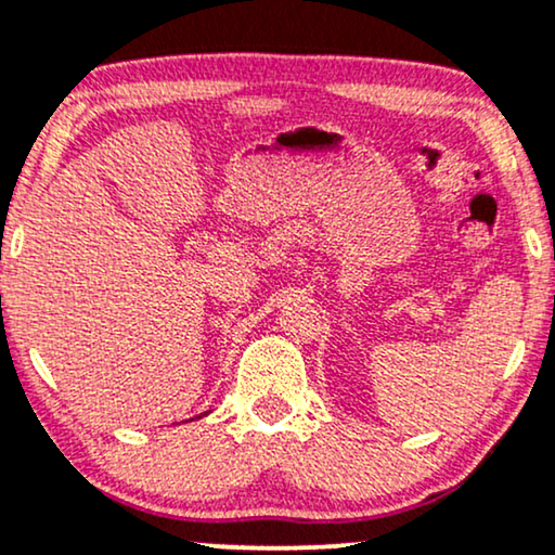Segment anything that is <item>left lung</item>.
<instances>
[{"label":"left lung","instance_id":"8db88e82","mask_svg":"<svg viewBox=\"0 0 555 555\" xmlns=\"http://www.w3.org/2000/svg\"><path fill=\"white\" fill-rule=\"evenodd\" d=\"M553 299H555V297H553Z\"/></svg>","mask_w":555,"mask_h":555}]
</instances>
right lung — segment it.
I'll return each mask as SVG.
<instances>
[{
    "mask_svg": "<svg viewBox=\"0 0 555 555\" xmlns=\"http://www.w3.org/2000/svg\"><path fill=\"white\" fill-rule=\"evenodd\" d=\"M199 417H202V415H199Z\"/></svg>",
    "mask_w": 555,
    "mask_h": 555,
    "instance_id": "right-lung-1",
    "label": "right lung"
}]
</instances>
